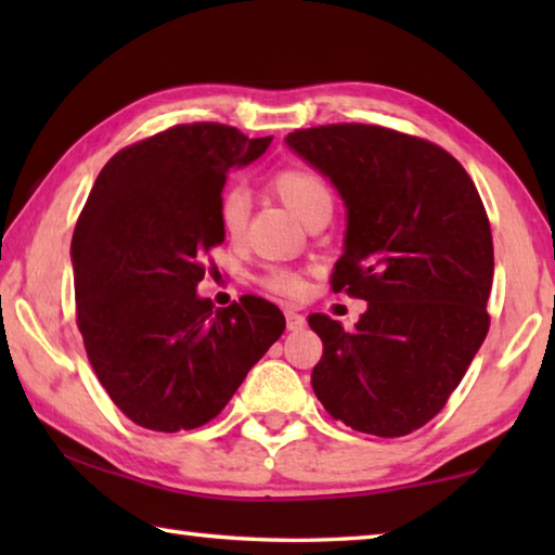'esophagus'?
I'll use <instances>...</instances> for the list:
<instances>
[{
	"mask_svg": "<svg viewBox=\"0 0 555 555\" xmlns=\"http://www.w3.org/2000/svg\"><path fill=\"white\" fill-rule=\"evenodd\" d=\"M284 315H286V327H288V331H300V327L306 325V315L294 311V308H286Z\"/></svg>",
	"mask_w": 555,
	"mask_h": 555,
	"instance_id": "esophagus-1",
	"label": "esophagus"
}]
</instances>
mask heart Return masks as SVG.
Wrapping results in <instances>:
<instances>
[{"label":"heart","instance_id":"1","mask_svg":"<svg viewBox=\"0 0 555 555\" xmlns=\"http://www.w3.org/2000/svg\"><path fill=\"white\" fill-rule=\"evenodd\" d=\"M271 188L284 201L291 210H294L300 220H308L318 210H331L333 205V188L323 171L313 166L294 164L284 166L271 176ZM251 212V198L247 188L240 183H230L222 188L218 201V220L222 232L230 240H240L244 230H247ZM259 284L274 291L281 296H296L304 291V276L288 267H269L264 274L259 276Z\"/></svg>","mask_w":555,"mask_h":555}]
</instances>
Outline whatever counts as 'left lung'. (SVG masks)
<instances>
[{"label":"left lung","instance_id":"left-lung-1","mask_svg":"<svg viewBox=\"0 0 555 555\" xmlns=\"http://www.w3.org/2000/svg\"><path fill=\"white\" fill-rule=\"evenodd\" d=\"M347 205L335 294L367 300L354 331L323 313L315 397L335 421L399 438L446 406L490 331L492 230L473 178L428 139L379 125H323L286 137Z\"/></svg>","mask_w":555,"mask_h":555}]
</instances>
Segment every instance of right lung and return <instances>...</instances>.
Here are the masks:
<instances>
[{
  "mask_svg": "<svg viewBox=\"0 0 555 555\" xmlns=\"http://www.w3.org/2000/svg\"><path fill=\"white\" fill-rule=\"evenodd\" d=\"M269 144L218 121L176 125L121 149L92 185L70 244L75 315L100 384L137 426H205L284 333L264 298L215 308L195 294L224 240L228 173Z\"/></svg>",
  "mask_w": 555,
  "mask_h": 555,
  "instance_id": "right-lung-1",
  "label": "right lung"
}]
</instances>
